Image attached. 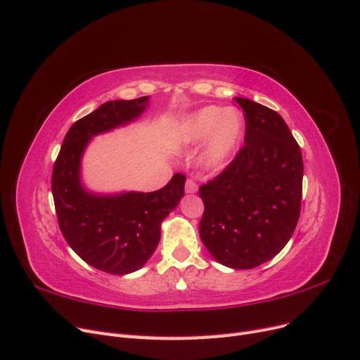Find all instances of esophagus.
<instances>
[{"label":"esophagus","mask_w":360,"mask_h":360,"mask_svg":"<svg viewBox=\"0 0 360 360\" xmlns=\"http://www.w3.org/2000/svg\"><path fill=\"white\" fill-rule=\"evenodd\" d=\"M184 189H186L188 193H195V192L198 191V184H197V181H195V180L188 179L186 180V186H184Z\"/></svg>","instance_id":"1"}]
</instances>
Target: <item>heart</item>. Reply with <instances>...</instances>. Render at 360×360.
<instances>
[{
  "mask_svg": "<svg viewBox=\"0 0 360 360\" xmlns=\"http://www.w3.org/2000/svg\"><path fill=\"white\" fill-rule=\"evenodd\" d=\"M243 132V117L236 110L207 106L191 115L179 129V143L197 146L209 140L201 162L205 168L221 169L226 165Z\"/></svg>",
  "mask_w": 360,
  "mask_h": 360,
  "instance_id": "obj_1",
  "label": "heart"
}]
</instances>
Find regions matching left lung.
<instances>
[{"instance_id": "1", "label": "left lung", "mask_w": 360, "mask_h": 360, "mask_svg": "<svg viewBox=\"0 0 360 360\" xmlns=\"http://www.w3.org/2000/svg\"><path fill=\"white\" fill-rule=\"evenodd\" d=\"M245 111V146L200 188V237L221 264L252 269L278 255L300 216L303 160L276 111L236 97Z\"/></svg>"}]
</instances>
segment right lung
Masks as SVG:
<instances>
[{
	"instance_id": "obj_1",
	"label": "right lung",
	"mask_w": 360,
	"mask_h": 360,
	"mask_svg": "<svg viewBox=\"0 0 360 360\" xmlns=\"http://www.w3.org/2000/svg\"><path fill=\"white\" fill-rule=\"evenodd\" d=\"M148 97L111 101L75 122L52 169V195L60 230L86 264L111 275L143 267L160 240V224L184 195L186 176L176 172L159 191L97 197L79 183V163L90 138L129 123Z\"/></svg>"
}]
</instances>
